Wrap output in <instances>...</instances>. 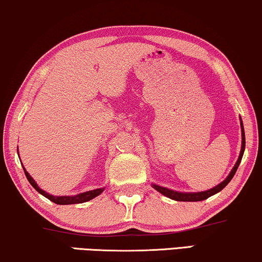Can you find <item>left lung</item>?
<instances>
[{
    "mask_svg": "<svg viewBox=\"0 0 262 262\" xmlns=\"http://www.w3.org/2000/svg\"><path fill=\"white\" fill-rule=\"evenodd\" d=\"M240 119H241V117H240ZM241 132H242V146H241V152H240V156H238V159L236 161V164H235V166L233 167V169H231V172L229 173V174H228L227 178L224 179L222 183L219 184L217 186L212 187V189H210L208 191H203V192H178V191L169 190V189H166V187L156 185V184H152L153 187L157 191H159L160 193H163L164 196L171 198V200L178 201V202H200V201L206 200V198H209L210 196H213V194L217 193V192H220V191L223 190L224 187L228 185V183H229L230 180L233 179L234 174L237 171L238 165H240L241 160H242L243 152H245L246 138H245V128H243L242 120H241Z\"/></svg>",
    "mask_w": 262,
    "mask_h": 262,
    "instance_id": "1",
    "label": "left lung"
}]
</instances>
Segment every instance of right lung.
<instances>
[{"instance_id": "add662e5", "label": "right lung", "mask_w": 262, "mask_h": 262, "mask_svg": "<svg viewBox=\"0 0 262 262\" xmlns=\"http://www.w3.org/2000/svg\"><path fill=\"white\" fill-rule=\"evenodd\" d=\"M22 167H24V166H22ZM24 171H25L26 177H27L28 182L31 183V185L34 187V189L38 191L39 193H41L42 196L49 198L51 202H53V203H56V204L68 205V204L84 203V202H88V201L93 200V198H95V197H97L98 194H101L103 192V190H104V189H96V190L86 191V192H83V193H78V194H76V196H52V194L47 193L43 190L40 189V187L38 186V184H36L35 180L33 179L31 176H29V173L26 171L25 167H24Z\"/></svg>"}]
</instances>
